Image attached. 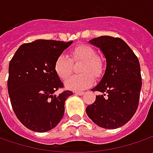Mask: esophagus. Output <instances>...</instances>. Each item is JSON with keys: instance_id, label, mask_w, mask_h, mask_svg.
Wrapping results in <instances>:
<instances>
[{"instance_id": "esophagus-1", "label": "esophagus", "mask_w": 153, "mask_h": 153, "mask_svg": "<svg viewBox=\"0 0 153 153\" xmlns=\"http://www.w3.org/2000/svg\"><path fill=\"white\" fill-rule=\"evenodd\" d=\"M76 95H82L83 94H84V92L82 91H75L74 92Z\"/></svg>"}]
</instances>
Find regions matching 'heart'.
<instances>
[{"mask_svg":"<svg viewBox=\"0 0 153 153\" xmlns=\"http://www.w3.org/2000/svg\"><path fill=\"white\" fill-rule=\"evenodd\" d=\"M69 57L62 53L56 59L54 70L61 79H65L72 72V62H82L80 72L65 80V85L68 89L82 90L93 85L94 77H99L104 71V61L96 54L95 50L88 45H79L71 51Z\"/></svg>","mask_w":153,"mask_h":153,"instance_id":"b5f03b06","label":"heart"}]
</instances>
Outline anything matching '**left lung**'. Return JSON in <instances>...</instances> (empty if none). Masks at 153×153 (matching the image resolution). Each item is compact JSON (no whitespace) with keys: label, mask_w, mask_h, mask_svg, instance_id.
Instances as JSON below:
<instances>
[{"label":"left lung","mask_w":153,"mask_h":153,"mask_svg":"<svg viewBox=\"0 0 153 153\" xmlns=\"http://www.w3.org/2000/svg\"><path fill=\"white\" fill-rule=\"evenodd\" d=\"M106 59L102 79L92 91H99L95 101L86 108L88 117L98 126L114 129L132 118L138 108L141 75L138 58L118 37L103 36L89 41Z\"/></svg>","instance_id":"1"}]
</instances>
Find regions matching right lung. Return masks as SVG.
<instances>
[{
    "label": "right lung",
    "instance_id": "right-lung-1",
    "mask_svg": "<svg viewBox=\"0 0 153 153\" xmlns=\"http://www.w3.org/2000/svg\"><path fill=\"white\" fill-rule=\"evenodd\" d=\"M71 43L36 40L21 45L9 63L7 89L12 107L21 123L32 131L47 132L64 116L65 101L72 92L54 94L64 87L54 63Z\"/></svg>",
    "mask_w": 153,
    "mask_h": 153
}]
</instances>
